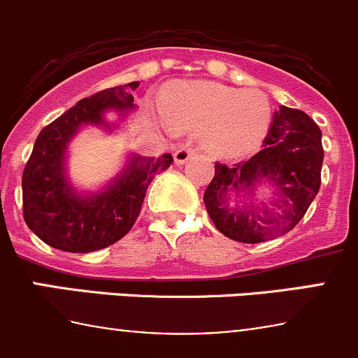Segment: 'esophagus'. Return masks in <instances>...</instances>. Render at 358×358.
Masks as SVG:
<instances>
[{
    "mask_svg": "<svg viewBox=\"0 0 358 358\" xmlns=\"http://www.w3.org/2000/svg\"><path fill=\"white\" fill-rule=\"evenodd\" d=\"M194 154H196V150H194L192 147H189V145L180 147V149L175 152V164H178V166L185 164V162L189 161Z\"/></svg>",
    "mask_w": 358,
    "mask_h": 358,
    "instance_id": "34e87169",
    "label": "esophagus"
}]
</instances>
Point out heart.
<instances>
[{
  "mask_svg": "<svg viewBox=\"0 0 358 358\" xmlns=\"http://www.w3.org/2000/svg\"><path fill=\"white\" fill-rule=\"evenodd\" d=\"M162 115L176 129H202L206 150L234 159L252 152L263 142L272 107L259 90L239 92L215 83H189L164 93Z\"/></svg>",
  "mask_w": 358,
  "mask_h": 358,
  "instance_id": "obj_1",
  "label": "heart"
}]
</instances>
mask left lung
Returning a JSON list of instances; mask_svg holds the SVG:
<instances>
[{
	"instance_id": "left-lung-1",
	"label": "left lung",
	"mask_w": 358,
	"mask_h": 358,
	"mask_svg": "<svg viewBox=\"0 0 358 358\" xmlns=\"http://www.w3.org/2000/svg\"><path fill=\"white\" fill-rule=\"evenodd\" d=\"M322 161L319 126L303 110L280 106L258 154L230 166L215 162V176L204 192L208 215L223 236L237 243L258 244L284 236L315 199ZM265 181L276 196L268 205L254 197Z\"/></svg>"
}]
</instances>
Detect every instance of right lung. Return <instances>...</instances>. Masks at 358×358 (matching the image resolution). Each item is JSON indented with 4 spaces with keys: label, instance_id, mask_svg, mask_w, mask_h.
Here are the masks:
<instances>
[{
    "label": "right lung",
    "instance_id": "right-lung-1",
    "mask_svg": "<svg viewBox=\"0 0 358 358\" xmlns=\"http://www.w3.org/2000/svg\"><path fill=\"white\" fill-rule=\"evenodd\" d=\"M138 81L114 86L83 99L41 129L22 175L24 220L48 246L67 252H92L112 246L135 225L152 178L173 164L171 154H131L126 168L103 190L79 194L66 175L67 145L81 126L110 129L106 112L124 117L135 109L131 93Z\"/></svg>",
    "mask_w": 358,
    "mask_h": 358
}]
</instances>
